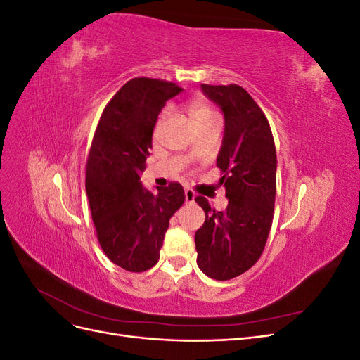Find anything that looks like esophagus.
<instances>
[{
	"instance_id": "34e87169",
	"label": "esophagus",
	"mask_w": 360,
	"mask_h": 360,
	"mask_svg": "<svg viewBox=\"0 0 360 360\" xmlns=\"http://www.w3.org/2000/svg\"><path fill=\"white\" fill-rule=\"evenodd\" d=\"M184 198H186V202H193L195 201V192L192 189H184Z\"/></svg>"
}]
</instances>
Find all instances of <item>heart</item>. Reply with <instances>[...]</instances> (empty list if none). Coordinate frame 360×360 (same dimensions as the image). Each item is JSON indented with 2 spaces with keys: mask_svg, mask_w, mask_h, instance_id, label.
I'll use <instances>...</instances> for the list:
<instances>
[{
  "mask_svg": "<svg viewBox=\"0 0 360 360\" xmlns=\"http://www.w3.org/2000/svg\"><path fill=\"white\" fill-rule=\"evenodd\" d=\"M184 108H186V112H188L193 126L205 124V123L213 122V120L217 118L212 105L205 99H202V97H195V99H191ZM167 114L168 112L165 111L160 115V122L167 118Z\"/></svg>",
  "mask_w": 360,
  "mask_h": 360,
  "instance_id": "obj_1",
  "label": "heart"
}]
</instances>
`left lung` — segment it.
I'll return each mask as SVG.
<instances>
[{"mask_svg": "<svg viewBox=\"0 0 360 360\" xmlns=\"http://www.w3.org/2000/svg\"><path fill=\"white\" fill-rule=\"evenodd\" d=\"M225 115V134L216 165L226 191L224 212L204 197L195 201L205 221L195 233L197 264L212 279L228 281L245 274L261 257L274 221L276 150L269 120L250 94L237 84L201 85Z\"/></svg>", "mask_w": 360, "mask_h": 360, "instance_id": "obj_1", "label": "left lung"}]
</instances>
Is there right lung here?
I'll list each match as a JSON object with an SVG mask.
<instances>
[{"instance_id": "1", "label": "right lung", "mask_w": 360, "mask_h": 360, "mask_svg": "<svg viewBox=\"0 0 360 360\" xmlns=\"http://www.w3.org/2000/svg\"><path fill=\"white\" fill-rule=\"evenodd\" d=\"M180 91L163 79L127 81L105 106L86 158L85 189L97 240L127 271H146L158 263L171 216L184 202L177 181L158 193L139 181L158 115Z\"/></svg>"}]
</instances>
